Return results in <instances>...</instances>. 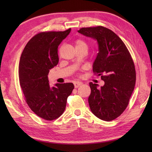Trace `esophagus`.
Instances as JSON below:
<instances>
[{
  "mask_svg": "<svg viewBox=\"0 0 152 152\" xmlns=\"http://www.w3.org/2000/svg\"><path fill=\"white\" fill-rule=\"evenodd\" d=\"M74 86H75V88H77V87H79L80 86L82 85V82H74Z\"/></svg>",
  "mask_w": 152,
  "mask_h": 152,
  "instance_id": "esophagus-1",
  "label": "esophagus"
}]
</instances>
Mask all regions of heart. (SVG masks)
Here are the masks:
<instances>
[{"mask_svg": "<svg viewBox=\"0 0 152 152\" xmlns=\"http://www.w3.org/2000/svg\"><path fill=\"white\" fill-rule=\"evenodd\" d=\"M75 44L76 49L77 48H86L87 49V48H88V46H87L86 42L82 39H77L75 40Z\"/></svg>", "mask_w": 152, "mask_h": 152, "instance_id": "obj_1", "label": "heart"}]
</instances>
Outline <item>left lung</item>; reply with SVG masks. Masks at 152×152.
Returning a JSON list of instances; mask_svg holds the SVG:
<instances>
[{
    "instance_id": "obj_1",
    "label": "left lung",
    "mask_w": 152,
    "mask_h": 152,
    "mask_svg": "<svg viewBox=\"0 0 152 152\" xmlns=\"http://www.w3.org/2000/svg\"><path fill=\"white\" fill-rule=\"evenodd\" d=\"M78 31L97 40L99 53L93 70L104 82L100 88L98 84L89 83L91 110L99 119L113 121L126 109L134 91L136 78L134 61L125 44L111 30L98 26L81 28Z\"/></svg>"
}]
</instances>
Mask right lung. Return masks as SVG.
I'll use <instances>...</instances> for the list:
<instances>
[{
  "label": "right lung",
  "mask_w": 152,
  "mask_h": 152,
  "mask_svg": "<svg viewBox=\"0 0 152 152\" xmlns=\"http://www.w3.org/2000/svg\"><path fill=\"white\" fill-rule=\"evenodd\" d=\"M70 31L40 32L28 41L21 55L19 79L25 99L32 111L44 120L53 121L61 115L74 89L72 83L50 87L48 76L50 69L58 63V45Z\"/></svg>",
  "instance_id": "1"
}]
</instances>
